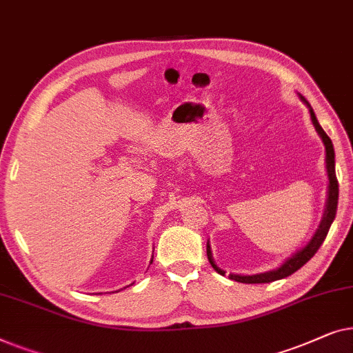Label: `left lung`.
<instances>
[{
  "label": "left lung",
  "mask_w": 353,
  "mask_h": 353,
  "mask_svg": "<svg viewBox=\"0 0 353 353\" xmlns=\"http://www.w3.org/2000/svg\"><path fill=\"white\" fill-rule=\"evenodd\" d=\"M297 96H299L301 101L305 103L307 108H309L312 125H314L316 134H319L320 139H321V142H323V145H325L327 192H326V205H325L323 217H321L320 225L315 230L314 236L310 238V241H307L305 246H302L301 250H297L294 252V254H291L290 257H288V259L283 262L280 267H276V269H274V270H267V272H262V274H254V275L230 274V275H228V278H230V280H235V281H240V283H270V281L281 280V278H286V276H290L291 274H294L296 270H299L302 265L307 264V262H309L312 257L315 256V252L319 251V248L323 245V241H325V238L327 235V232H330V227L332 224V221H334V217H336L337 200H339V185H337V179H336L334 147H332L331 139L326 136V132L323 131V128L320 126L319 120H316L314 108L309 105V102L305 101L304 96H301V94H297ZM206 254H208V261H210V264L212 265V269H214L217 274L225 275V272L222 270L221 267H217L214 259H212V251H211L210 241L206 243Z\"/></svg>",
  "instance_id": "left-lung-1"
}]
</instances>
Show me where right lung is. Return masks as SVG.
I'll return each mask as SVG.
<instances>
[{
  "label": "right lung",
  "mask_w": 353,
  "mask_h": 353,
  "mask_svg": "<svg viewBox=\"0 0 353 353\" xmlns=\"http://www.w3.org/2000/svg\"><path fill=\"white\" fill-rule=\"evenodd\" d=\"M152 262H153V259H152V261H150V264H152Z\"/></svg>",
  "instance_id": "add662e5"
}]
</instances>
